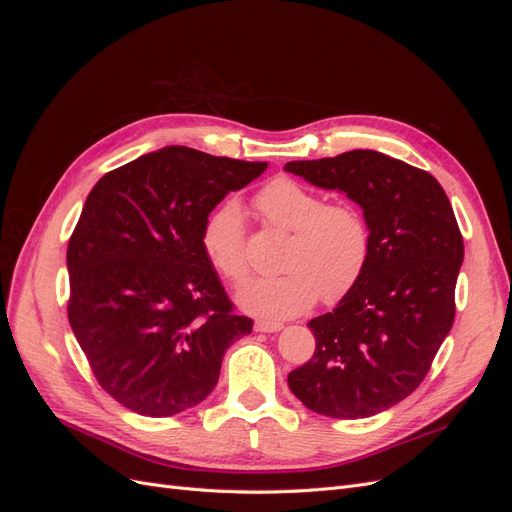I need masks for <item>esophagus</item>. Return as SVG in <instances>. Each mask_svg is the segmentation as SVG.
I'll return each mask as SVG.
<instances>
[{"instance_id": "obj_1", "label": "esophagus", "mask_w": 512, "mask_h": 512, "mask_svg": "<svg viewBox=\"0 0 512 512\" xmlns=\"http://www.w3.org/2000/svg\"><path fill=\"white\" fill-rule=\"evenodd\" d=\"M254 329H256L258 333H277V331H282V329H284V324H280V322H265V320H258V322L254 324Z\"/></svg>"}]
</instances>
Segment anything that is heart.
<instances>
[{
  "instance_id": "heart-1",
  "label": "heart",
  "mask_w": 512,
  "mask_h": 512,
  "mask_svg": "<svg viewBox=\"0 0 512 512\" xmlns=\"http://www.w3.org/2000/svg\"><path fill=\"white\" fill-rule=\"evenodd\" d=\"M256 209L269 226L288 232L282 254L286 271L241 290L239 303L247 312L267 320L294 318L320 297L324 303L342 301L361 282L371 256V230L359 207L324 203L297 179L277 177L256 196ZM200 245L228 284L241 286L247 280L243 211L235 200L209 215Z\"/></svg>"
}]
</instances>
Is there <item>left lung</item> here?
<instances>
[{
    "mask_svg": "<svg viewBox=\"0 0 512 512\" xmlns=\"http://www.w3.org/2000/svg\"><path fill=\"white\" fill-rule=\"evenodd\" d=\"M288 173L344 192L371 230L369 265L329 314L309 320L314 356L288 374L303 406L367 418L423 382L455 320L463 237L442 185L421 168L354 149L288 162Z\"/></svg>",
    "mask_w": 512,
    "mask_h": 512,
    "instance_id": "left-lung-1",
    "label": "left lung"
}]
</instances>
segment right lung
<instances>
[{
    "label": "right lung",
    "instance_id": "right-lung-1",
    "mask_svg": "<svg viewBox=\"0 0 512 512\" xmlns=\"http://www.w3.org/2000/svg\"><path fill=\"white\" fill-rule=\"evenodd\" d=\"M267 162L164 147L106 173L68 243V320L102 389L143 416H173L218 384L224 352L252 333L200 245L228 192Z\"/></svg>",
    "mask_w": 512,
    "mask_h": 512
}]
</instances>
